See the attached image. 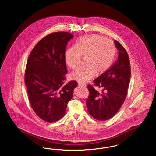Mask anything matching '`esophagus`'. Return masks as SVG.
Here are the masks:
<instances>
[{
  "instance_id": "34e87169",
  "label": "esophagus",
  "mask_w": 156,
  "mask_h": 156,
  "mask_svg": "<svg viewBox=\"0 0 156 156\" xmlns=\"http://www.w3.org/2000/svg\"><path fill=\"white\" fill-rule=\"evenodd\" d=\"M78 85H79V87H81V88H83V87H85V85L84 84H82L81 83H78Z\"/></svg>"
}]
</instances>
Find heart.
<instances>
[{
    "instance_id": "obj_1",
    "label": "heart",
    "mask_w": 156,
    "mask_h": 156,
    "mask_svg": "<svg viewBox=\"0 0 156 156\" xmlns=\"http://www.w3.org/2000/svg\"><path fill=\"white\" fill-rule=\"evenodd\" d=\"M116 47L111 40L98 34L82 37L76 45L65 52L67 65L74 69L79 65L81 57H85V66L78 68L71 77L77 81L85 83L96 74L105 73L111 67L115 59Z\"/></svg>"
}]
</instances>
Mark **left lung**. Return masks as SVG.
Masks as SVG:
<instances>
[{
    "label": "left lung",
    "instance_id": "obj_1",
    "mask_svg": "<svg viewBox=\"0 0 156 156\" xmlns=\"http://www.w3.org/2000/svg\"><path fill=\"white\" fill-rule=\"evenodd\" d=\"M119 51L118 58L105 73L94 80V85L101 88L99 92L92 85L86 105L94 118L105 121L112 118L125 101L130 78V65L126 50L119 42L114 40Z\"/></svg>",
    "mask_w": 156,
    "mask_h": 156
}]
</instances>
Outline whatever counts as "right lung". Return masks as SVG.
<instances>
[{"label": "right lung", "instance_id": "obj_1", "mask_svg": "<svg viewBox=\"0 0 156 156\" xmlns=\"http://www.w3.org/2000/svg\"><path fill=\"white\" fill-rule=\"evenodd\" d=\"M73 37L62 31L47 35L33 48L27 61L24 81L31 106L40 118L48 123L65 115L78 85L75 81L65 83V52Z\"/></svg>", "mask_w": 156, "mask_h": 156}]
</instances>
